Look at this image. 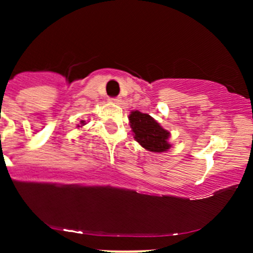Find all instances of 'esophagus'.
Here are the masks:
<instances>
[{"instance_id":"1","label":"esophagus","mask_w":253,"mask_h":253,"mask_svg":"<svg viewBox=\"0 0 253 253\" xmlns=\"http://www.w3.org/2000/svg\"><path fill=\"white\" fill-rule=\"evenodd\" d=\"M110 101H112V102H114V103H117V104L121 103V98L120 97H113V98H110Z\"/></svg>"}]
</instances>
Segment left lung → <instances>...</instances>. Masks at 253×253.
<instances>
[{"label":"left lung","mask_w":253,"mask_h":253,"mask_svg":"<svg viewBox=\"0 0 253 253\" xmlns=\"http://www.w3.org/2000/svg\"><path fill=\"white\" fill-rule=\"evenodd\" d=\"M129 125L134 133L135 140L147 151L165 152L171 147L168 143L170 132L164 129L149 114L133 110L129 114Z\"/></svg>","instance_id":"1"}]
</instances>
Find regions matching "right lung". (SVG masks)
Masks as SVG:
<instances>
[{
	"label": "right lung",
	"mask_w": 253,
	"mask_h": 253,
	"mask_svg": "<svg viewBox=\"0 0 253 253\" xmlns=\"http://www.w3.org/2000/svg\"><path fill=\"white\" fill-rule=\"evenodd\" d=\"M84 123H85V121H81V125H84ZM80 127V126H78Z\"/></svg>",
	"instance_id": "add662e5"
}]
</instances>
